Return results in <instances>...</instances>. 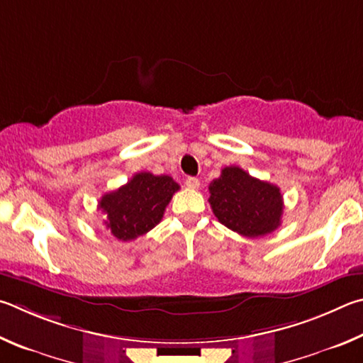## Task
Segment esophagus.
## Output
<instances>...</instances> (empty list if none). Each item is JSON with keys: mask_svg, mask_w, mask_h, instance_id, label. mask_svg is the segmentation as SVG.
<instances>
[{"mask_svg": "<svg viewBox=\"0 0 363 363\" xmlns=\"http://www.w3.org/2000/svg\"><path fill=\"white\" fill-rule=\"evenodd\" d=\"M199 180L196 177H188L186 178V186L189 188V189H198L199 188Z\"/></svg>", "mask_w": 363, "mask_h": 363, "instance_id": "1", "label": "esophagus"}]
</instances>
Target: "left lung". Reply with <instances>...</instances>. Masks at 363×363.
I'll list each match as a JSON object with an SVG mask.
<instances>
[{
  "mask_svg": "<svg viewBox=\"0 0 363 363\" xmlns=\"http://www.w3.org/2000/svg\"><path fill=\"white\" fill-rule=\"evenodd\" d=\"M211 207L221 225L245 238H262L281 226L284 201L279 186L230 165L208 185Z\"/></svg>",
  "mask_w": 363,
  "mask_h": 363,
  "instance_id": "left-lung-1",
  "label": "left lung"
}]
</instances>
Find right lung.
Returning a JSON list of instances; mask_svg holds the SVG:
<instances>
[{"label": "right lung", "mask_w": 363, "mask_h": 363, "mask_svg": "<svg viewBox=\"0 0 363 363\" xmlns=\"http://www.w3.org/2000/svg\"><path fill=\"white\" fill-rule=\"evenodd\" d=\"M180 185L169 175L140 172L124 186L106 193L99 201V208L106 213L105 225L119 240H133L151 231L162 220Z\"/></svg>", "instance_id": "obj_1"}]
</instances>
